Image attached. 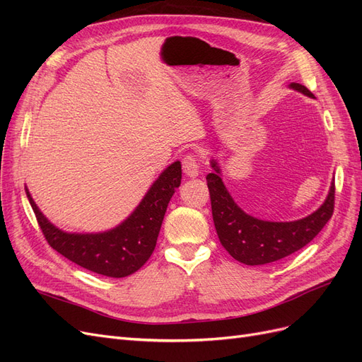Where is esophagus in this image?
Instances as JSON below:
<instances>
[{
  "mask_svg": "<svg viewBox=\"0 0 362 362\" xmlns=\"http://www.w3.org/2000/svg\"><path fill=\"white\" fill-rule=\"evenodd\" d=\"M182 170L190 178H196L201 173V163L194 156H187L182 158Z\"/></svg>",
  "mask_w": 362,
  "mask_h": 362,
  "instance_id": "1",
  "label": "esophagus"
}]
</instances>
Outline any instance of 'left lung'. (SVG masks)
I'll return each mask as SVG.
<instances>
[{"label": "left lung", "instance_id": "obj_1", "mask_svg": "<svg viewBox=\"0 0 362 362\" xmlns=\"http://www.w3.org/2000/svg\"><path fill=\"white\" fill-rule=\"evenodd\" d=\"M291 89L306 96L314 95L299 83ZM213 173L206 175L211 198V211L216 231L222 246L234 259L247 266H261L286 258L308 245L319 234L334 213L335 185L332 182L327 198L319 210L293 222H267L252 217L240 208L226 190L217 161L211 160Z\"/></svg>", "mask_w": 362, "mask_h": 362}]
</instances>
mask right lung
Here are the masks:
<instances>
[{
	"label": "right lung",
	"mask_w": 362,
	"mask_h": 362,
	"mask_svg": "<svg viewBox=\"0 0 362 362\" xmlns=\"http://www.w3.org/2000/svg\"><path fill=\"white\" fill-rule=\"evenodd\" d=\"M180 184L181 163L175 161L161 172L131 216L110 231L96 234L62 231L40 213L28 189L25 193L52 249L98 275L125 278L144 266L154 252L164 213Z\"/></svg>",
	"instance_id": "obj_1"
}]
</instances>
